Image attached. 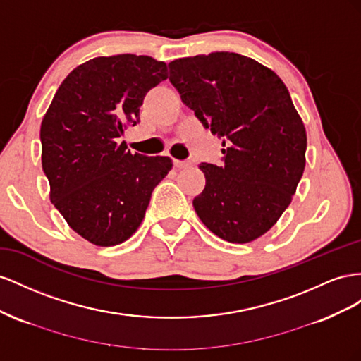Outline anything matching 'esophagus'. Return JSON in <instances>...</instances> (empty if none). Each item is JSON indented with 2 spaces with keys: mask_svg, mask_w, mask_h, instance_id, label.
Segmentation results:
<instances>
[{
  "mask_svg": "<svg viewBox=\"0 0 361 361\" xmlns=\"http://www.w3.org/2000/svg\"><path fill=\"white\" fill-rule=\"evenodd\" d=\"M173 166H175V168H178V169H184V168L190 166V161H186V160H177V159H173Z\"/></svg>",
  "mask_w": 361,
  "mask_h": 361,
  "instance_id": "esophagus-1",
  "label": "esophagus"
}]
</instances>
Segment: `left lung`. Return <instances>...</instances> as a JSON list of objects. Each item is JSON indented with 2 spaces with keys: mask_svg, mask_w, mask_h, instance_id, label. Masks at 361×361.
I'll return each instance as SVG.
<instances>
[{
  "mask_svg": "<svg viewBox=\"0 0 361 361\" xmlns=\"http://www.w3.org/2000/svg\"><path fill=\"white\" fill-rule=\"evenodd\" d=\"M169 74L184 104L226 147L221 166L200 164L205 188L195 212L226 242L255 240L289 207L305 168V127L289 90L272 69L226 51L173 60Z\"/></svg>",
  "mask_w": 361,
  "mask_h": 361,
  "instance_id": "1",
  "label": "left lung"
}]
</instances>
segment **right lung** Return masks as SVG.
I'll use <instances>...</instances> for the list:
<instances>
[{
    "label": "right lung",
    "mask_w": 361,
    "mask_h": 361,
    "mask_svg": "<svg viewBox=\"0 0 361 361\" xmlns=\"http://www.w3.org/2000/svg\"><path fill=\"white\" fill-rule=\"evenodd\" d=\"M148 56L95 57L63 80L42 119V168L49 200L68 225L97 246L136 233L154 188L172 169L169 157H147L118 143L140 119L148 90L168 78Z\"/></svg>",
    "instance_id": "add662e5"
}]
</instances>
